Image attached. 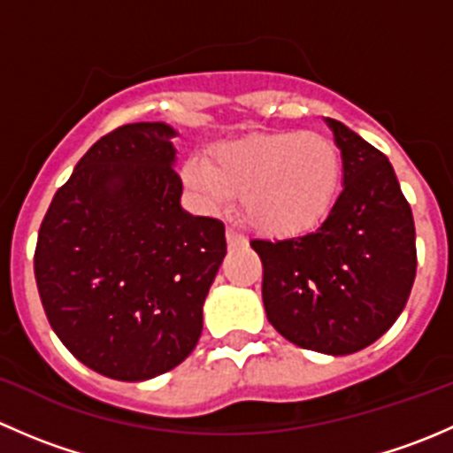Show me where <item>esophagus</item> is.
<instances>
[{
    "instance_id": "1",
    "label": "esophagus",
    "mask_w": 453,
    "mask_h": 453,
    "mask_svg": "<svg viewBox=\"0 0 453 453\" xmlns=\"http://www.w3.org/2000/svg\"><path fill=\"white\" fill-rule=\"evenodd\" d=\"M226 239H227V245H232V248H234V245H245V243H248L245 234H241V232L236 230L234 226H227Z\"/></svg>"
}]
</instances>
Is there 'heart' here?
<instances>
[{"mask_svg":"<svg viewBox=\"0 0 453 453\" xmlns=\"http://www.w3.org/2000/svg\"><path fill=\"white\" fill-rule=\"evenodd\" d=\"M186 180L212 203L241 195L250 226L272 236L313 230L335 205L342 153L319 131H272L217 146L186 164Z\"/></svg>","mask_w":453,"mask_h":453,"instance_id":"obj_1","label":"heart"}]
</instances>
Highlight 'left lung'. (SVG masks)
<instances>
[{
    "instance_id": "1",
    "label": "left lung",
    "mask_w": 453,
    "mask_h": 453,
    "mask_svg": "<svg viewBox=\"0 0 453 453\" xmlns=\"http://www.w3.org/2000/svg\"><path fill=\"white\" fill-rule=\"evenodd\" d=\"M344 190L318 230L252 241L263 263L267 319L291 344L350 355L377 342L403 311L417 276V232L392 164L328 118Z\"/></svg>"
}]
</instances>
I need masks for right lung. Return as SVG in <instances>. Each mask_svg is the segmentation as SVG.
<instances>
[{
  "instance_id": "add662e5",
  "label": "right lung",
  "mask_w": 453,
  "mask_h": 453,
  "mask_svg": "<svg viewBox=\"0 0 453 453\" xmlns=\"http://www.w3.org/2000/svg\"><path fill=\"white\" fill-rule=\"evenodd\" d=\"M175 131L135 122L103 135L57 190L35 278L50 326L87 368L144 381L197 346L226 226L180 205Z\"/></svg>"
}]
</instances>
